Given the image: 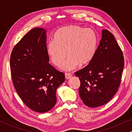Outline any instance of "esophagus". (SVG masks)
I'll use <instances>...</instances> for the list:
<instances>
[{
    "label": "esophagus",
    "instance_id": "esophagus-1",
    "mask_svg": "<svg viewBox=\"0 0 132 132\" xmlns=\"http://www.w3.org/2000/svg\"><path fill=\"white\" fill-rule=\"evenodd\" d=\"M65 76L66 79H69L72 77V75H71V74H70V73H66L65 74Z\"/></svg>",
    "mask_w": 132,
    "mask_h": 132
}]
</instances>
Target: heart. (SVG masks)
I'll return each instance as SVG.
<instances>
[{"label": "heart", "mask_w": 132, "mask_h": 132, "mask_svg": "<svg viewBox=\"0 0 132 132\" xmlns=\"http://www.w3.org/2000/svg\"><path fill=\"white\" fill-rule=\"evenodd\" d=\"M97 45L98 37L94 30L70 25L56 32L54 41L48 43L47 52L52 63L57 67L62 64L67 53L69 57L61 68L64 71H70L79 64L84 65L91 62Z\"/></svg>", "instance_id": "1"}]
</instances>
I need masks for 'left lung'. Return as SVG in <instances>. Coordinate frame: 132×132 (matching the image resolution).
I'll use <instances>...</instances> for the list:
<instances>
[{
  "label": "left lung",
  "mask_w": 132,
  "mask_h": 132,
  "mask_svg": "<svg viewBox=\"0 0 132 132\" xmlns=\"http://www.w3.org/2000/svg\"><path fill=\"white\" fill-rule=\"evenodd\" d=\"M124 57L114 36L102 30V39L89 64L75 73L79 78V93L86 106L97 108L109 102L120 85Z\"/></svg>",
  "instance_id": "8db88e82"
}]
</instances>
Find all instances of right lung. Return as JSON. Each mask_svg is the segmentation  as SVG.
<instances>
[{
    "label": "right lung",
    "mask_w": 132,
    "mask_h": 132,
    "mask_svg": "<svg viewBox=\"0 0 132 132\" xmlns=\"http://www.w3.org/2000/svg\"><path fill=\"white\" fill-rule=\"evenodd\" d=\"M46 30L34 28L12 50L10 67L14 87L24 103L34 111L44 113L56 103V91L65 75L49 63Z\"/></svg>",
    "instance_id": "add662e5"
}]
</instances>
